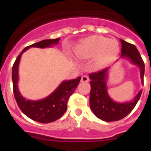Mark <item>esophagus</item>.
Instances as JSON below:
<instances>
[{
  "instance_id": "34e87169",
  "label": "esophagus",
  "mask_w": 151,
  "mask_h": 151,
  "mask_svg": "<svg viewBox=\"0 0 151 151\" xmlns=\"http://www.w3.org/2000/svg\"><path fill=\"white\" fill-rule=\"evenodd\" d=\"M89 81V78L88 76H82L81 77V82H88Z\"/></svg>"
}]
</instances>
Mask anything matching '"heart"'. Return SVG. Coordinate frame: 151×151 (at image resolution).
Listing matches in <instances>:
<instances>
[{
    "mask_svg": "<svg viewBox=\"0 0 151 151\" xmlns=\"http://www.w3.org/2000/svg\"><path fill=\"white\" fill-rule=\"evenodd\" d=\"M120 46L117 40L108 39L101 35H93L83 39L75 49L76 56L88 59L96 57V63L103 67L114 61L119 54Z\"/></svg>",
    "mask_w": 151,
    "mask_h": 151,
    "instance_id": "heart-1",
    "label": "heart"
}]
</instances>
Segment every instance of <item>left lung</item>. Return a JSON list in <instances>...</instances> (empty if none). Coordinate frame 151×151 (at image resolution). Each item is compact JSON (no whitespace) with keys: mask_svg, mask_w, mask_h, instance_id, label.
Listing matches in <instances>:
<instances>
[{"mask_svg":"<svg viewBox=\"0 0 151 151\" xmlns=\"http://www.w3.org/2000/svg\"><path fill=\"white\" fill-rule=\"evenodd\" d=\"M122 43V59H127L133 65H136L140 70L141 81L143 84L145 65L139 52L135 45L120 39ZM110 68L90 73L91 92L89 103L92 112L98 118L105 122H115L126 117L136 106L142 94V90L130 102L119 103L113 100L107 92L106 80Z\"/></svg>","mask_w":151,"mask_h":151,"instance_id":"left-lung-1","label":"left lung"}]
</instances>
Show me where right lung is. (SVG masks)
Returning <instances> with one entry per match:
<instances>
[{
	"mask_svg": "<svg viewBox=\"0 0 151 151\" xmlns=\"http://www.w3.org/2000/svg\"><path fill=\"white\" fill-rule=\"evenodd\" d=\"M60 37L56 39H47L27 46L21 52L12 66L13 92L19 107L23 114L30 119L40 123H50L61 117L67 109V102L71 95L80 82L81 77L76 79L63 81L54 92L45 99L40 100H29L25 99L20 94L18 88L19 81V64L23 52L29 48H50L59 43Z\"/></svg>",
	"mask_w": 151,
	"mask_h": 151,
	"instance_id": "1",
	"label": "right lung"
}]
</instances>
